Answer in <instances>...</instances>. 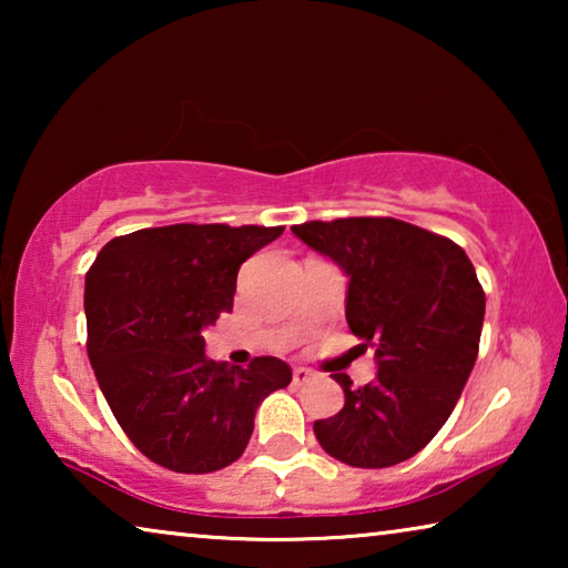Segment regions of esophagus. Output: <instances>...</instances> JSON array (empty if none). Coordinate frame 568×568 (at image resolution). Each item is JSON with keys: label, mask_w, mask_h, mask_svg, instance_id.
I'll list each match as a JSON object with an SVG mask.
<instances>
[{"label": "esophagus", "mask_w": 568, "mask_h": 568, "mask_svg": "<svg viewBox=\"0 0 568 568\" xmlns=\"http://www.w3.org/2000/svg\"><path fill=\"white\" fill-rule=\"evenodd\" d=\"M313 378H315V373L303 368V365H295V368H293V383H297V386H301V383L313 381Z\"/></svg>", "instance_id": "esophagus-1"}]
</instances>
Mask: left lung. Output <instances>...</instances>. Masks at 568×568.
<instances>
[{
    "mask_svg": "<svg viewBox=\"0 0 568 568\" xmlns=\"http://www.w3.org/2000/svg\"><path fill=\"white\" fill-rule=\"evenodd\" d=\"M293 235L348 277L345 321L376 345V378L355 388L333 373L345 406L313 430L355 468L408 460L454 413L474 371L486 295L464 247L393 217L293 225Z\"/></svg>",
    "mask_w": 568,
    "mask_h": 568,
    "instance_id": "8db88e82",
    "label": "left lung"
}]
</instances>
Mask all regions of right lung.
I'll return each mask as SVG.
<instances>
[{
	"instance_id": "1",
	"label": "right lung",
	"mask_w": 568,
	"mask_h": 568,
	"mask_svg": "<svg viewBox=\"0 0 568 568\" xmlns=\"http://www.w3.org/2000/svg\"><path fill=\"white\" fill-rule=\"evenodd\" d=\"M283 227L168 225L110 240L84 281L88 355L104 400L150 460L178 474L233 464L255 410L293 378L273 355L210 361L203 331L233 311L237 271Z\"/></svg>"
}]
</instances>
